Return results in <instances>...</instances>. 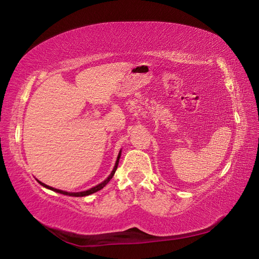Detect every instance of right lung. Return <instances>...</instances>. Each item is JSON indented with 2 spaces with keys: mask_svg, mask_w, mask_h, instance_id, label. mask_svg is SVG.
<instances>
[{
  "mask_svg": "<svg viewBox=\"0 0 259 259\" xmlns=\"http://www.w3.org/2000/svg\"><path fill=\"white\" fill-rule=\"evenodd\" d=\"M121 152H122V151H120V152H119V155H117V159H116V162H115V165H114V168H113V170H112V172L108 175V177H107L106 179H105L104 182H102L100 184H98V185H96V186H94V187H91V188H89V190H87V191H82V192H66V191L58 190V188H55V187L48 186V185H46L45 183H42V182H40V181H37V182L40 183L43 187L48 188V190H51V191H54V192L60 193V194H64V195H68V196H76V198H77V196H87V195H90V194H93V193L98 192V191L102 190V188H104L105 186L107 185L108 182L111 181V179L113 178L114 174H115L116 169H117V165H119V160H120V157H121Z\"/></svg>",
  "mask_w": 259,
  "mask_h": 259,
  "instance_id": "obj_1",
  "label": "right lung"
}]
</instances>
